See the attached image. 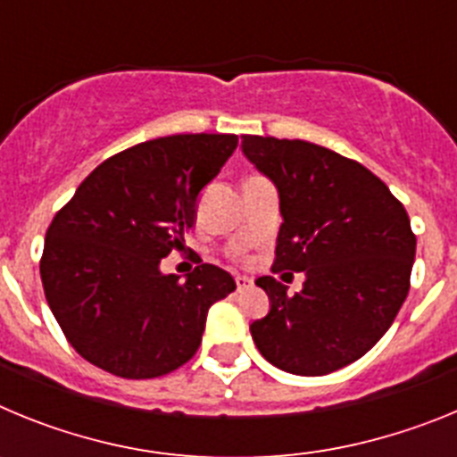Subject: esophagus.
I'll list each match as a JSON object with an SVG mask.
<instances>
[{"label": "esophagus", "mask_w": 457, "mask_h": 457, "mask_svg": "<svg viewBox=\"0 0 457 457\" xmlns=\"http://www.w3.org/2000/svg\"><path fill=\"white\" fill-rule=\"evenodd\" d=\"M236 286H237V290H247L249 286H252V278L245 277V274H237V277H236Z\"/></svg>", "instance_id": "esophagus-1"}]
</instances>
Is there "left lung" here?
Masks as SVG:
<instances>
[{"label":"left lung","instance_id":"1","mask_svg":"<svg viewBox=\"0 0 457 457\" xmlns=\"http://www.w3.org/2000/svg\"><path fill=\"white\" fill-rule=\"evenodd\" d=\"M242 153L278 192L272 270L306 274L295 295L274 277L256 278L270 313L249 327L253 343L286 373H334L385 337L410 293V217L364 164L325 146L245 135Z\"/></svg>","mask_w":457,"mask_h":457}]
</instances>
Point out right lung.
I'll list each match as a JSON object with an SVG mask.
<instances>
[{"mask_svg":"<svg viewBox=\"0 0 457 457\" xmlns=\"http://www.w3.org/2000/svg\"><path fill=\"white\" fill-rule=\"evenodd\" d=\"M236 135H171L104 160L52 220L40 258L46 300L68 343L128 379L160 378L199 350L208 309L236 290L201 263L185 281L160 272L196 221L199 192Z\"/></svg>","mask_w":457,"mask_h":457,"instance_id":"1","label":"right lung"}]
</instances>
